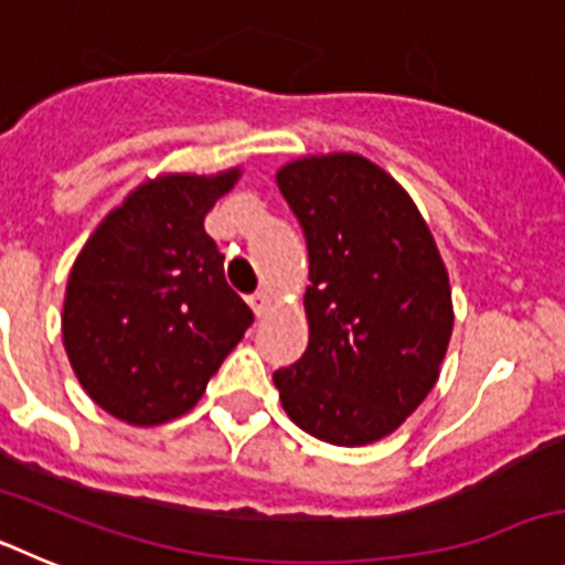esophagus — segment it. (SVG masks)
<instances>
[{
    "label": "esophagus",
    "instance_id": "esophagus-1",
    "mask_svg": "<svg viewBox=\"0 0 565 565\" xmlns=\"http://www.w3.org/2000/svg\"><path fill=\"white\" fill-rule=\"evenodd\" d=\"M248 306H252V311L257 313V317H266L268 308H271V299H268L266 291H257L248 297Z\"/></svg>",
    "mask_w": 565,
    "mask_h": 565
}]
</instances>
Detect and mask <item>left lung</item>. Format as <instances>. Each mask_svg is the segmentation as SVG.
<instances>
[{
  "label": "left lung",
  "instance_id": "left-lung-1",
  "mask_svg": "<svg viewBox=\"0 0 565 565\" xmlns=\"http://www.w3.org/2000/svg\"><path fill=\"white\" fill-rule=\"evenodd\" d=\"M308 243L302 359L274 373L299 430L337 447L391 436L433 391L452 337L450 277L422 212L353 152L277 172Z\"/></svg>",
  "mask_w": 565,
  "mask_h": 565
}]
</instances>
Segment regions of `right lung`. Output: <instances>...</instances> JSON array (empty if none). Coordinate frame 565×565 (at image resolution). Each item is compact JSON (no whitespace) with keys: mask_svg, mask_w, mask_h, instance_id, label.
<instances>
[{"mask_svg":"<svg viewBox=\"0 0 565 565\" xmlns=\"http://www.w3.org/2000/svg\"><path fill=\"white\" fill-rule=\"evenodd\" d=\"M237 178L158 174L98 223L73 263L64 351L109 416L154 427L189 413L254 322L203 228Z\"/></svg>","mask_w":565,"mask_h":565,"instance_id":"right-lung-1","label":"right lung"}]
</instances>
